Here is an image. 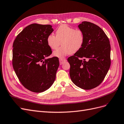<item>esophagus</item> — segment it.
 Returning a JSON list of instances; mask_svg holds the SVG:
<instances>
[{"label": "esophagus", "instance_id": "1", "mask_svg": "<svg viewBox=\"0 0 124 124\" xmlns=\"http://www.w3.org/2000/svg\"><path fill=\"white\" fill-rule=\"evenodd\" d=\"M66 61V60L65 59H63V58H61L59 59V62H60V64L61 65L64 62Z\"/></svg>", "mask_w": 124, "mask_h": 124}]
</instances>
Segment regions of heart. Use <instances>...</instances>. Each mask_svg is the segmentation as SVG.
Listing matches in <instances>:
<instances>
[{"mask_svg": "<svg viewBox=\"0 0 124 124\" xmlns=\"http://www.w3.org/2000/svg\"><path fill=\"white\" fill-rule=\"evenodd\" d=\"M55 34L56 35L50 34L48 36L47 42L52 49H56L62 45L53 53L54 56L60 58L76 53L81 48L85 42V35L82 30L66 24L60 26Z\"/></svg>", "mask_w": 124, "mask_h": 124, "instance_id": "1", "label": "heart"}]
</instances>
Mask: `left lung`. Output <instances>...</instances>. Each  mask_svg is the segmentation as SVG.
<instances>
[{"label":"left lung","instance_id":"left-lung-1","mask_svg":"<svg viewBox=\"0 0 124 124\" xmlns=\"http://www.w3.org/2000/svg\"><path fill=\"white\" fill-rule=\"evenodd\" d=\"M85 35L81 48L67 59L71 81L79 87L91 90L101 84L111 65L109 39L99 26L89 22L78 25Z\"/></svg>","mask_w":124,"mask_h":124}]
</instances>
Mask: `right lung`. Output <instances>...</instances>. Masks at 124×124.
<instances>
[{"instance_id":"1","label":"right lung","mask_w":124,"mask_h":124,"mask_svg":"<svg viewBox=\"0 0 124 124\" xmlns=\"http://www.w3.org/2000/svg\"><path fill=\"white\" fill-rule=\"evenodd\" d=\"M53 31L51 25L32 23L25 28L13 42L14 70L23 85L33 92H44L55 80L59 59H46L52 53L47 39Z\"/></svg>"}]
</instances>
